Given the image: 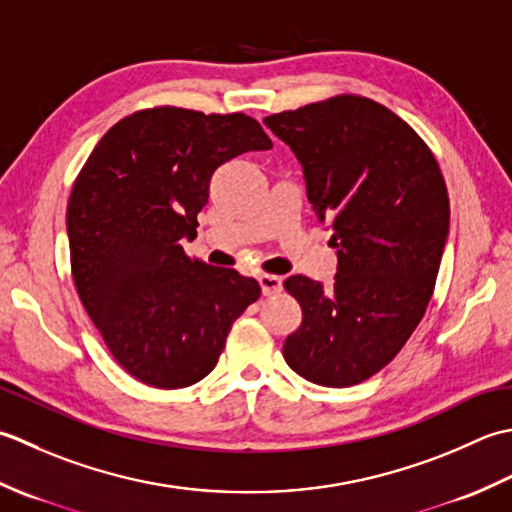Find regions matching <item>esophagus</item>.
<instances>
[{
    "mask_svg": "<svg viewBox=\"0 0 512 512\" xmlns=\"http://www.w3.org/2000/svg\"><path fill=\"white\" fill-rule=\"evenodd\" d=\"M260 289H263L265 296H276L280 289H283V278L274 276V274H260L258 276Z\"/></svg>",
    "mask_w": 512,
    "mask_h": 512,
    "instance_id": "esophagus-1",
    "label": "esophagus"
}]
</instances>
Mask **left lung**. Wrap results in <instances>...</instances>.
I'll return each instance as SVG.
<instances>
[{
  "label": "left lung",
  "instance_id": "left-lung-1",
  "mask_svg": "<svg viewBox=\"0 0 512 512\" xmlns=\"http://www.w3.org/2000/svg\"><path fill=\"white\" fill-rule=\"evenodd\" d=\"M265 125L296 152L338 249L331 289L300 274L283 283L302 309L285 362L322 387H353L398 356L433 298L451 216L442 170L409 123L351 92Z\"/></svg>",
  "mask_w": 512,
  "mask_h": 512
}]
</instances>
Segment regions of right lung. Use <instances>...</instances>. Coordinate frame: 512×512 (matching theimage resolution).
I'll list each match as a JSON object with an SVG mask.
<instances>
[{
	"label": "right lung",
	"mask_w": 512,
	"mask_h": 512,
	"mask_svg": "<svg viewBox=\"0 0 512 512\" xmlns=\"http://www.w3.org/2000/svg\"><path fill=\"white\" fill-rule=\"evenodd\" d=\"M271 139L243 112L154 106L117 121L72 185L66 225L77 294L112 358L156 389L203 380L260 296L236 269L185 254L216 168Z\"/></svg>",
	"instance_id": "obj_1"
}]
</instances>
